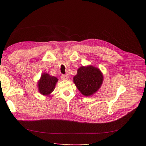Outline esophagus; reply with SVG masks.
Listing matches in <instances>:
<instances>
[{"label": "esophagus", "instance_id": "esophagus-1", "mask_svg": "<svg viewBox=\"0 0 146 146\" xmlns=\"http://www.w3.org/2000/svg\"><path fill=\"white\" fill-rule=\"evenodd\" d=\"M68 78H69V76H68V75H62V76H61L62 80H68Z\"/></svg>", "mask_w": 146, "mask_h": 146}]
</instances>
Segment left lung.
Returning <instances> with one entry per match:
<instances>
[{
    "mask_svg": "<svg viewBox=\"0 0 146 146\" xmlns=\"http://www.w3.org/2000/svg\"><path fill=\"white\" fill-rule=\"evenodd\" d=\"M104 77L100 70L92 66H82L74 76L73 82L79 91L85 96H90L100 88Z\"/></svg>",
    "mask_w": 146,
    "mask_h": 146,
    "instance_id": "left-lung-1",
    "label": "left lung"
}]
</instances>
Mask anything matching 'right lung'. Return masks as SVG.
<instances>
[{
  "instance_id": "add662e5",
  "label": "right lung",
  "mask_w": 146,
  "mask_h": 146,
  "mask_svg": "<svg viewBox=\"0 0 146 146\" xmlns=\"http://www.w3.org/2000/svg\"><path fill=\"white\" fill-rule=\"evenodd\" d=\"M58 79L47 73H43L38 82V89L42 95H48L54 90Z\"/></svg>"
}]
</instances>
